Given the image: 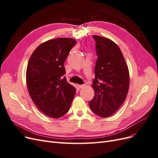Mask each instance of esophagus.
Returning <instances> with one entry per match:
<instances>
[{
    "mask_svg": "<svg viewBox=\"0 0 158 158\" xmlns=\"http://www.w3.org/2000/svg\"><path fill=\"white\" fill-rule=\"evenodd\" d=\"M83 87H84V85H80V84H77V88L78 89H81Z\"/></svg>",
    "mask_w": 158,
    "mask_h": 158,
    "instance_id": "34e87169",
    "label": "esophagus"
}]
</instances>
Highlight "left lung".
<instances>
[{"mask_svg": "<svg viewBox=\"0 0 158 158\" xmlns=\"http://www.w3.org/2000/svg\"><path fill=\"white\" fill-rule=\"evenodd\" d=\"M93 37L98 59L92 85L95 95L89 106L95 114L105 118L112 115L125 102L130 76L125 58L115 43L104 37Z\"/></svg>", "mask_w": 158, "mask_h": 158, "instance_id": "8db88e82", "label": "left lung"}]
</instances>
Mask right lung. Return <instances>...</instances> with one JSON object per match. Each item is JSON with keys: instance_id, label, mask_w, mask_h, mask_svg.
Wrapping results in <instances>:
<instances>
[{"instance_id": "right-lung-1", "label": "right lung", "mask_w": 158, "mask_h": 158, "mask_svg": "<svg viewBox=\"0 0 158 158\" xmlns=\"http://www.w3.org/2000/svg\"><path fill=\"white\" fill-rule=\"evenodd\" d=\"M72 38L60 37L43 43L33 52L26 70V84L33 103L52 118L69 111L76 88L66 81L64 63L76 44Z\"/></svg>"}]
</instances>
